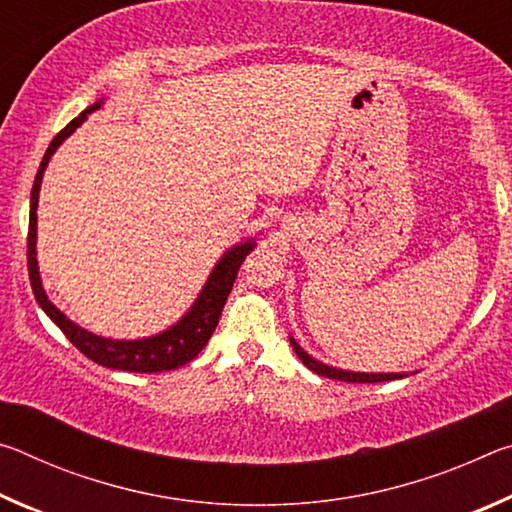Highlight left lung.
Masks as SVG:
<instances>
[{
    "mask_svg": "<svg viewBox=\"0 0 512 512\" xmlns=\"http://www.w3.org/2000/svg\"><path fill=\"white\" fill-rule=\"evenodd\" d=\"M291 345H293V352L298 354V359L305 363L309 370H314L316 375L320 377H329V379H339V381H352V384H377V381H393V379H402V377H409L406 372H352V370H341V368H334V366H327L323 361H316L311 354H307L305 350L300 348L296 343V339L291 336Z\"/></svg>",
    "mask_w": 512,
    "mask_h": 512,
    "instance_id": "1",
    "label": "left lung"
}]
</instances>
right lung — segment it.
Listing matches in <instances>:
<instances>
[{
  "instance_id": "add662e5",
  "label": "right lung",
  "mask_w": 512,
  "mask_h": 512,
  "mask_svg": "<svg viewBox=\"0 0 512 512\" xmlns=\"http://www.w3.org/2000/svg\"><path fill=\"white\" fill-rule=\"evenodd\" d=\"M103 99L92 103L90 108H85L79 117H74L69 124L60 131L54 140H51L45 158L40 162V169L36 173L31 189V210H29V237H27V262H29V280L33 296H36L38 305L42 311L54 320L60 327L69 343L76 350L83 352L85 357L92 359L99 366H106L112 370H126V372H162V370H176L185 363L192 361L198 352H201L210 336L214 334L216 325H219L221 311L225 300H228L232 284L237 280V273L241 264H244L246 255L255 248V239H248L244 244L232 246L219 262H216L214 271L207 277L203 291L198 293V298L187 314L178 320L176 325H171L164 332L149 336V339H137V341H117V339H103L76 325L74 320H69L63 311H60L54 302L47 298L45 289L40 282L38 271V259H36V237H38V196L45 169L51 160V155L63 144L76 128H79L90 112L101 108Z\"/></svg>"
}]
</instances>
